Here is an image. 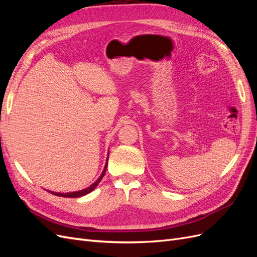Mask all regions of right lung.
<instances>
[{
  "mask_svg": "<svg viewBox=\"0 0 257 257\" xmlns=\"http://www.w3.org/2000/svg\"><path fill=\"white\" fill-rule=\"evenodd\" d=\"M108 153H109V152H108ZM108 155H109V154H108ZM107 164H108V158H107V162H106V164H105L103 173L100 174V176L98 177L97 180H96L94 183H92L90 186H88V188H85V189L80 190V191H76V192H69V193H58V192H51V191H49V192H50L51 194H53V195L62 196V197H80V196H83V195H87V194H89L90 192H92L93 190H94V189L96 188L97 184L100 182V180H102L103 177L105 176Z\"/></svg>",
  "mask_w": 257,
  "mask_h": 257,
  "instance_id": "1",
  "label": "right lung"
}]
</instances>
